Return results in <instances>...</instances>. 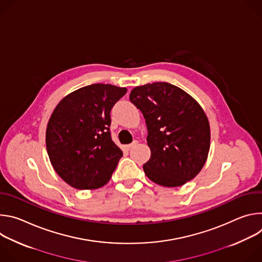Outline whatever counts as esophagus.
I'll return each mask as SVG.
<instances>
[{
	"label": "esophagus",
	"instance_id": "1",
	"mask_svg": "<svg viewBox=\"0 0 262 262\" xmlns=\"http://www.w3.org/2000/svg\"><path fill=\"white\" fill-rule=\"evenodd\" d=\"M138 144V141H134L132 144H128V145H125L124 147H125V149H127V150H129L130 148H133V147H135L136 145Z\"/></svg>",
	"mask_w": 262,
	"mask_h": 262
}]
</instances>
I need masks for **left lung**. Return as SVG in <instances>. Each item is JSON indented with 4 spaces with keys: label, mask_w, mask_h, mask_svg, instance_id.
<instances>
[{
    "label": "left lung",
    "mask_w": 262,
    "mask_h": 262,
    "mask_svg": "<svg viewBox=\"0 0 262 262\" xmlns=\"http://www.w3.org/2000/svg\"><path fill=\"white\" fill-rule=\"evenodd\" d=\"M129 100L142 112L151 156L144 164L146 176L174 188L198 175L210 147L209 121L190 94L166 82L134 88Z\"/></svg>",
    "instance_id": "1"
}]
</instances>
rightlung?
<instances>
[{
	"label": "right lung",
	"mask_w": 262,
	"mask_h": 262,
	"mask_svg": "<svg viewBox=\"0 0 262 262\" xmlns=\"http://www.w3.org/2000/svg\"><path fill=\"white\" fill-rule=\"evenodd\" d=\"M126 91L92 84L67 94L54 108L47 150L57 174L72 188H101L115 171L123 154L111 139L110 112Z\"/></svg>",
	"instance_id": "right-lung-1"
}]
</instances>
